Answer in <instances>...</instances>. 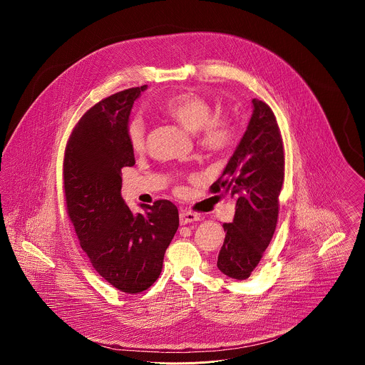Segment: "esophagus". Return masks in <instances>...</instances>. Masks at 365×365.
Listing matches in <instances>:
<instances>
[{"label":"esophagus","mask_w":365,"mask_h":365,"mask_svg":"<svg viewBox=\"0 0 365 365\" xmlns=\"http://www.w3.org/2000/svg\"><path fill=\"white\" fill-rule=\"evenodd\" d=\"M200 220V215L190 212V210H181L180 213V223L181 225H188V223H194Z\"/></svg>","instance_id":"1"}]
</instances>
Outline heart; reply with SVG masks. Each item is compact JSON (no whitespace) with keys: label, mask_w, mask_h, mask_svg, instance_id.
Wrapping results in <instances>:
<instances>
[{"label":"heart","mask_w":365,"mask_h":365,"mask_svg":"<svg viewBox=\"0 0 365 365\" xmlns=\"http://www.w3.org/2000/svg\"><path fill=\"white\" fill-rule=\"evenodd\" d=\"M161 112L174 119L190 133H198L200 143L208 150L225 149L232 138L233 128L226 119H213L208 101L195 93H178L161 105ZM128 140L133 150L145 148L146 125L136 116L128 123Z\"/></svg>","instance_id":"heart-1"}]
</instances>
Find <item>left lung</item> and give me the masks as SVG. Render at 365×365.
<instances>
[{"label": "left lung", "instance_id": "8db88e82", "mask_svg": "<svg viewBox=\"0 0 365 365\" xmlns=\"http://www.w3.org/2000/svg\"><path fill=\"white\" fill-rule=\"evenodd\" d=\"M247 129L226 163L212 191L235 201V217L226 232L217 268L235 279H246L259 264L274 235L278 195L284 182V149L271 108L252 100Z\"/></svg>", "mask_w": 365, "mask_h": 365}]
</instances>
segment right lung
I'll list each match as a JSON object with an SVG mask.
<instances>
[{
	"mask_svg": "<svg viewBox=\"0 0 365 365\" xmlns=\"http://www.w3.org/2000/svg\"><path fill=\"white\" fill-rule=\"evenodd\" d=\"M148 86L116 93L88 109L76 125L64 157L67 213L96 271L126 294L155 284L180 220L160 200L133 213L122 198V168L135 165L128 140L133 103Z\"/></svg>",
	"mask_w": 365,
	"mask_h": 365,
	"instance_id": "right-lung-1",
	"label": "right lung"
}]
</instances>
